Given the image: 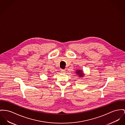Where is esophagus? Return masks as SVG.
I'll list each match as a JSON object with an SVG mask.
<instances>
[{"mask_svg":"<svg viewBox=\"0 0 125 125\" xmlns=\"http://www.w3.org/2000/svg\"><path fill=\"white\" fill-rule=\"evenodd\" d=\"M65 72H66V71H65V70L61 69V73H65Z\"/></svg>","mask_w":125,"mask_h":125,"instance_id":"34e87169","label":"esophagus"}]
</instances>
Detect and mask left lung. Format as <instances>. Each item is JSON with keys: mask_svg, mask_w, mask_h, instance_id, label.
<instances>
[{"mask_svg": "<svg viewBox=\"0 0 125 125\" xmlns=\"http://www.w3.org/2000/svg\"><path fill=\"white\" fill-rule=\"evenodd\" d=\"M76 73L78 75L79 77H83V75H84L83 72L82 70H76Z\"/></svg>", "mask_w": 125, "mask_h": 125, "instance_id": "obj_1", "label": "left lung"}]
</instances>
